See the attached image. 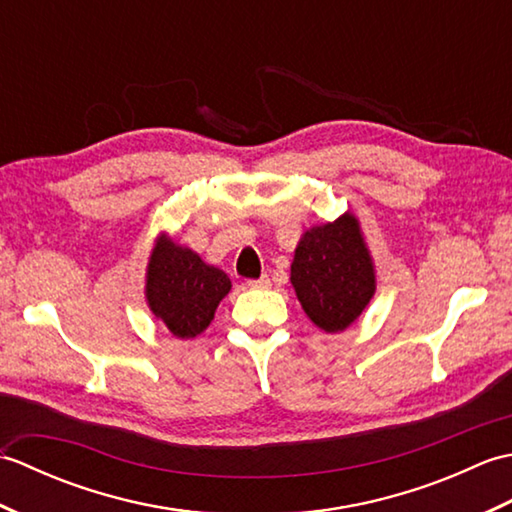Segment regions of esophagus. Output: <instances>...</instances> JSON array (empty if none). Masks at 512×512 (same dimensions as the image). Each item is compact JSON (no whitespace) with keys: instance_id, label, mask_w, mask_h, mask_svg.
I'll return each instance as SVG.
<instances>
[{"instance_id":"34e87169","label":"esophagus","mask_w":512,"mask_h":512,"mask_svg":"<svg viewBox=\"0 0 512 512\" xmlns=\"http://www.w3.org/2000/svg\"><path fill=\"white\" fill-rule=\"evenodd\" d=\"M270 286V279L264 275V277H259V279H250L248 281V288H259V290H262V288H268Z\"/></svg>"}]
</instances>
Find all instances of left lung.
Masks as SVG:
<instances>
[{
  "label": "left lung",
  "instance_id": "1",
  "mask_svg": "<svg viewBox=\"0 0 512 512\" xmlns=\"http://www.w3.org/2000/svg\"><path fill=\"white\" fill-rule=\"evenodd\" d=\"M290 284L303 312L323 332H343L361 317L376 292V266L352 211L301 235Z\"/></svg>",
  "mask_w": 512,
  "mask_h": 512
}]
</instances>
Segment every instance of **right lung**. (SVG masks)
Returning <instances> with one entry per match:
<instances>
[{
	"label": "right lung",
	"mask_w": 512,
	"mask_h": 512,
	"mask_svg": "<svg viewBox=\"0 0 512 512\" xmlns=\"http://www.w3.org/2000/svg\"><path fill=\"white\" fill-rule=\"evenodd\" d=\"M231 292L224 270L160 233L149 253L145 301L154 317L178 339H195L215 317L220 301Z\"/></svg>",
	"instance_id": "1"
}]
</instances>
